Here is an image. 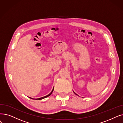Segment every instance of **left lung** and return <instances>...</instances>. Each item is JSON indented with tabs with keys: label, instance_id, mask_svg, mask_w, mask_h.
Segmentation results:
<instances>
[{
	"label": "left lung",
	"instance_id": "8db88e82",
	"mask_svg": "<svg viewBox=\"0 0 123 123\" xmlns=\"http://www.w3.org/2000/svg\"><path fill=\"white\" fill-rule=\"evenodd\" d=\"M74 93H75V94H76V95H77V94H76V93H75V92H74Z\"/></svg>",
	"mask_w": 123,
	"mask_h": 123
}]
</instances>
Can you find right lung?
Wrapping results in <instances>:
<instances>
[{"label":"right lung","instance_id":"obj_1","mask_svg":"<svg viewBox=\"0 0 123 123\" xmlns=\"http://www.w3.org/2000/svg\"><path fill=\"white\" fill-rule=\"evenodd\" d=\"M53 90H54V88H53V89H52V92L49 94H48L47 95H46V96H45V97H42V98H30V97H29L30 98H31V99H36V100H40V99H43V98H47V97H49V96L52 93V92H53Z\"/></svg>","mask_w":123,"mask_h":123}]
</instances>
